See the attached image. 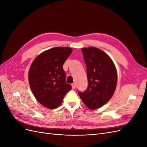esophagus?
Returning <instances> with one entry per match:
<instances>
[{"instance_id": "obj_1", "label": "esophagus", "mask_w": 147, "mask_h": 147, "mask_svg": "<svg viewBox=\"0 0 147 147\" xmlns=\"http://www.w3.org/2000/svg\"><path fill=\"white\" fill-rule=\"evenodd\" d=\"M72 86L73 89H75V87H76V84H75V83H72Z\"/></svg>"}]
</instances>
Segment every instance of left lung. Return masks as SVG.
<instances>
[{
    "label": "left lung",
    "mask_w": 147,
    "mask_h": 147,
    "mask_svg": "<svg viewBox=\"0 0 147 147\" xmlns=\"http://www.w3.org/2000/svg\"><path fill=\"white\" fill-rule=\"evenodd\" d=\"M86 65L88 85L78 91L83 103L91 110L105 104L112 97L117 83L116 67L110 57L95 47L82 49Z\"/></svg>",
    "instance_id": "obj_1"
}]
</instances>
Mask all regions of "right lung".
Segmentation results:
<instances>
[{
  "mask_svg": "<svg viewBox=\"0 0 147 147\" xmlns=\"http://www.w3.org/2000/svg\"><path fill=\"white\" fill-rule=\"evenodd\" d=\"M72 50L56 47L39 55L30 66L29 82L36 99L45 107L56 109L61 104L72 86L65 82L63 64Z\"/></svg>",
  "mask_w": 147,
  "mask_h": 147,
  "instance_id": "add662e5",
  "label": "right lung"
}]
</instances>
